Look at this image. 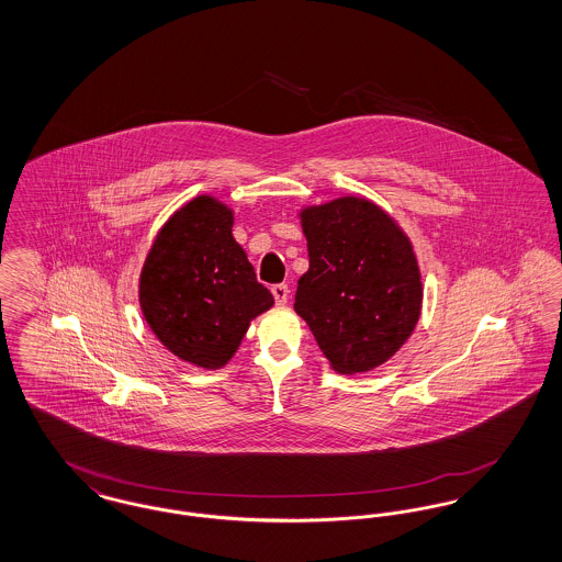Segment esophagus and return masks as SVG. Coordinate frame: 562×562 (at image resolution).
<instances>
[{
	"label": "esophagus",
	"mask_w": 562,
	"mask_h": 562,
	"mask_svg": "<svg viewBox=\"0 0 562 562\" xmlns=\"http://www.w3.org/2000/svg\"><path fill=\"white\" fill-rule=\"evenodd\" d=\"M289 286L286 284H273L271 286V294H273V299H276V303L278 305H284L286 301H289Z\"/></svg>",
	"instance_id": "1"
}]
</instances>
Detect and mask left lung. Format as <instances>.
<instances>
[{"label": "left lung", "instance_id": "left-lung-1", "mask_svg": "<svg viewBox=\"0 0 562 562\" xmlns=\"http://www.w3.org/2000/svg\"><path fill=\"white\" fill-rule=\"evenodd\" d=\"M310 269L294 312L341 374L387 362L422 314V271L398 223L367 198L346 195L299 213Z\"/></svg>", "mask_w": 562, "mask_h": 562}]
</instances>
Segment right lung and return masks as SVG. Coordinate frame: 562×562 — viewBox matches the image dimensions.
<instances>
[{
  "label": "right lung",
  "instance_id": "right-lung-1",
  "mask_svg": "<svg viewBox=\"0 0 562 562\" xmlns=\"http://www.w3.org/2000/svg\"><path fill=\"white\" fill-rule=\"evenodd\" d=\"M232 227L234 211L213 195L189 200L164 223L138 280L143 316L161 346L211 371L273 305Z\"/></svg>",
  "mask_w": 562,
  "mask_h": 562
}]
</instances>
